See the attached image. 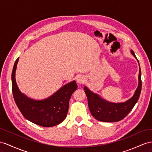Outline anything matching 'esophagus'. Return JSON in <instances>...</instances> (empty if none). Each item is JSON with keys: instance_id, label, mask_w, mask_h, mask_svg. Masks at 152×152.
<instances>
[{"instance_id": "obj_1", "label": "esophagus", "mask_w": 152, "mask_h": 152, "mask_svg": "<svg viewBox=\"0 0 152 152\" xmlns=\"http://www.w3.org/2000/svg\"><path fill=\"white\" fill-rule=\"evenodd\" d=\"M76 81H77V83H78V84H83V83H85V78L83 76H80L77 77V80Z\"/></svg>"}]
</instances>
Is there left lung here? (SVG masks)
Listing matches in <instances>:
<instances>
[{"label": "left lung", "instance_id": "left-lung-1", "mask_svg": "<svg viewBox=\"0 0 152 152\" xmlns=\"http://www.w3.org/2000/svg\"><path fill=\"white\" fill-rule=\"evenodd\" d=\"M131 53L132 55L137 59L133 50H131ZM138 80V86L136 88L134 94L130 99L123 103H112L108 102L102 98L99 94L92 92L87 87L85 86L83 88L87 97L89 110L92 116L97 120L103 122H117L125 118L137 102L141 94L142 81L140 65Z\"/></svg>", "mask_w": 152, "mask_h": 152}]
</instances>
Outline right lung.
I'll return each mask as SVG.
<instances>
[{
  "instance_id": "1",
  "label": "right lung",
  "mask_w": 152,
  "mask_h": 152,
  "mask_svg": "<svg viewBox=\"0 0 152 152\" xmlns=\"http://www.w3.org/2000/svg\"><path fill=\"white\" fill-rule=\"evenodd\" d=\"M19 58L13 66L11 81L15 102L24 118L41 126L52 127L65 119L69 109V100L77 85L76 81L65 84L49 98L42 100L30 98L19 90L15 79Z\"/></svg>"
}]
</instances>
